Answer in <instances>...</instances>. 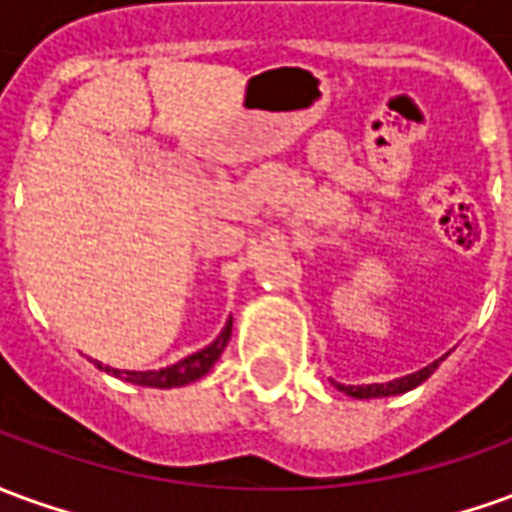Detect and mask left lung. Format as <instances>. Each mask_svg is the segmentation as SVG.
<instances>
[{
	"label": "left lung",
	"instance_id": "8db88e82",
	"mask_svg": "<svg viewBox=\"0 0 512 512\" xmlns=\"http://www.w3.org/2000/svg\"><path fill=\"white\" fill-rule=\"evenodd\" d=\"M438 363L441 360H435V363H430L427 368H421V371H416V374H407V377H399V380L393 382H374V385H341L338 382V388H341L343 393H349V396H355V399H374V396H393V393H405L410 391V388H416V385H421V382L430 377L432 371L438 368Z\"/></svg>",
	"mask_w": 512,
	"mask_h": 512
}]
</instances>
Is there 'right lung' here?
<instances>
[{
  "label": "right lung",
  "mask_w": 512,
  "mask_h": 512,
  "mask_svg": "<svg viewBox=\"0 0 512 512\" xmlns=\"http://www.w3.org/2000/svg\"><path fill=\"white\" fill-rule=\"evenodd\" d=\"M232 332V318L227 321V327L219 332V338L213 343H207L205 349H199L194 355H188L180 363H174L169 368H160V371H119V368H107L102 363H96L105 371H113L116 377H124L127 382H135V385H146V388H180V385H188V382L205 377L207 371L213 368V363L219 360L224 346L230 341Z\"/></svg>",
  "instance_id": "obj_1"
}]
</instances>
